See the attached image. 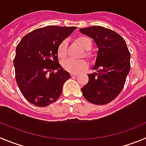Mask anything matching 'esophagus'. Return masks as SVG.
Instances as JSON below:
<instances>
[{
  "label": "esophagus",
  "mask_w": 146,
  "mask_h": 146,
  "mask_svg": "<svg viewBox=\"0 0 146 146\" xmlns=\"http://www.w3.org/2000/svg\"><path fill=\"white\" fill-rule=\"evenodd\" d=\"M78 73H71V77H76V76H78Z\"/></svg>",
  "instance_id": "34e87169"
}]
</instances>
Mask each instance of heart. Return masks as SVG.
<instances>
[{
    "instance_id": "obj_1",
    "label": "heart",
    "mask_w": 146,
    "mask_h": 146,
    "mask_svg": "<svg viewBox=\"0 0 146 146\" xmlns=\"http://www.w3.org/2000/svg\"><path fill=\"white\" fill-rule=\"evenodd\" d=\"M78 42L80 43L84 49L89 50L92 48V40L88 36H80L78 38ZM67 41L63 40L59 44L57 48V55L60 58H65L67 54ZM89 56L90 54H87ZM62 66L65 69H66L68 72H74L78 73L80 72L84 68L87 67V62L84 60H74L72 58H68L66 60L62 63Z\"/></svg>"
}]
</instances>
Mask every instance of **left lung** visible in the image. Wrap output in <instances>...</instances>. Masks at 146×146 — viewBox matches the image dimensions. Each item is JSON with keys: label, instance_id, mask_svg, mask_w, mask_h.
Returning <instances> with one entry per match:
<instances>
[{"label": "left lung", "instance_id": "left-lung-1", "mask_svg": "<svg viewBox=\"0 0 146 146\" xmlns=\"http://www.w3.org/2000/svg\"><path fill=\"white\" fill-rule=\"evenodd\" d=\"M80 32L92 38L98 50L89 81L81 88L84 98L90 103L103 105L119 96L131 69V54L125 39L108 28L92 26L80 28Z\"/></svg>", "mask_w": 146, "mask_h": 146}]
</instances>
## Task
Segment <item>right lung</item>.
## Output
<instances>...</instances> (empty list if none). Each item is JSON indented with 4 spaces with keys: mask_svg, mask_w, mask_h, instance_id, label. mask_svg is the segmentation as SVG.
<instances>
[{
    "mask_svg": "<svg viewBox=\"0 0 146 146\" xmlns=\"http://www.w3.org/2000/svg\"><path fill=\"white\" fill-rule=\"evenodd\" d=\"M76 27L36 29L17 45L13 60L15 80L23 96L37 107L56 102L70 74L58 62L57 48Z\"/></svg>",
    "mask_w": 146,
    "mask_h": 146,
    "instance_id": "obj_1",
    "label": "right lung"
}]
</instances>
